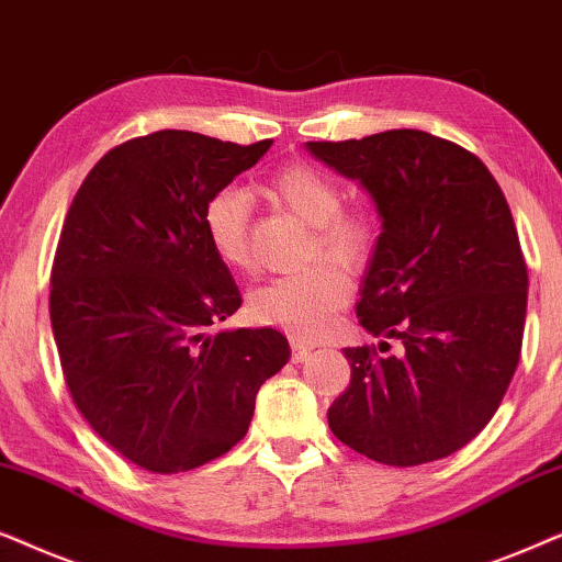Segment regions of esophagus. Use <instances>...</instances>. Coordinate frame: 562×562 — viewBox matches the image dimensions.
<instances>
[{"instance_id":"34e87169","label":"esophagus","mask_w":562,"mask_h":562,"mask_svg":"<svg viewBox=\"0 0 562 562\" xmlns=\"http://www.w3.org/2000/svg\"><path fill=\"white\" fill-rule=\"evenodd\" d=\"M311 351H313L311 344H305L301 339H293V359H295V362H303V359H308Z\"/></svg>"}]
</instances>
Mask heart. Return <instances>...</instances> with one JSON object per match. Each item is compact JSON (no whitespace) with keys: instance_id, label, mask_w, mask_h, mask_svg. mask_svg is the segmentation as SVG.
Wrapping results in <instances>:
<instances>
[{"instance_id":"obj_1","label":"heart","mask_w":562,"mask_h":562,"mask_svg":"<svg viewBox=\"0 0 562 562\" xmlns=\"http://www.w3.org/2000/svg\"><path fill=\"white\" fill-rule=\"evenodd\" d=\"M259 190L269 203L311 226V257L328 261L267 282L249 297V313L261 326H280L297 339H316L349 301V282L335 265L349 272L368 265L378 226L368 211L341 207L339 182L311 164L274 169ZM203 231L223 265L241 272L251 269L249 198L238 187H223L207 198Z\"/></svg>"}]
</instances>
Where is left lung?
I'll list each match as a JSON object with an SVG mask.
<instances>
[{"label": "left lung", "instance_id": "obj_1", "mask_svg": "<svg viewBox=\"0 0 562 562\" xmlns=\"http://www.w3.org/2000/svg\"><path fill=\"white\" fill-rule=\"evenodd\" d=\"M305 146L375 200L357 318L406 347L344 349L351 380L328 426L385 465L447 458L491 422L521 355L529 280L504 192L475 154L424 131Z\"/></svg>", "mask_w": 562, "mask_h": 562}]
</instances>
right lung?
<instances>
[{
  "label": "right lung",
  "mask_w": 562,
  "mask_h": 562,
  "mask_svg": "<svg viewBox=\"0 0 562 562\" xmlns=\"http://www.w3.org/2000/svg\"><path fill=\"white\" fill-rule=\"evenodd\" d=\"M192 131L110 148L66 213L50 326L69 393L112 450L182 473L241 442L261 383L285 368L274 328L207 334L241 305L203 207L269 151Z\"/></svg>",
  "instance_id": "add662e5"
}]
</instances>
